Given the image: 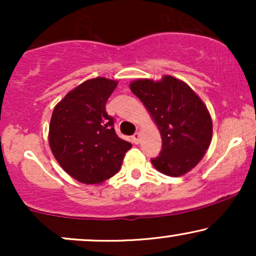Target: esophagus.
<instances>
[{
  "label": "esophagus",
  "instance_id": "obj_1",
  "mask_svg": "<svg viewBox=\"0 0 256 256\" xmlns=\"http://www.w3.org/2000/svg\"><path fill=\"white\" fill-rule=\"evenodd\" d=\"M140 134H138V132H136V134L132 136V142H134V144H138V143H140Z\"/></svg>",
  "mask_w": 256,
  "mask_h": 256
}]
</instances>
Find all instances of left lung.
<instances>
[{
	"label": "left lung",
	"instance_id": "8db88e82",
	"mask_svg": "<svg viewBox=\"0 0 256 256\" xmlns=\"http://www.w3.org/2000/svg\"><path fill=\"white\" fill-rule=\"evenodd\" d=\"M130 89L152 114L162 138V149L152 164L158 172L179 177L204 158L212 140V119L201 98L184 82L138 79Z\"/></svg>",
	"mask_w": 256,
	"mask_h": 256
}]
</instances>
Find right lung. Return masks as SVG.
<instances>
[{
    "mask_svg": "<svg viewBox=\"0 0 256 256\" xmlns=\"http://www.w3.org/2000/svg\"><path fill=\"white\" fill-rule=\"evenodd\" d=\"M116 80L94 78L70 91L55 106L49 126V146L60 166L85 184H98L122 167L131 143L118 137L106 104Z\"/></svg>",
    "mask_w": 256,
    "mask_h": 256,
    "instance_id": "1",
    "label": "right lung"
}]
</instances>
